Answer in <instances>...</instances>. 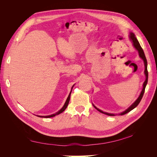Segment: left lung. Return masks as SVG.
Returning <instances> with one entry per match:
<instances>
[{"mask_svg":"<svg viewBox=\"0 0 157 157\" xmlns=\"http://www.w3.org/2000/svg\"><path fill=\"white\" fill-rule=\"evenodd\" d=\"M129 39L130 40L132 41V45L134 47V48L138 52V54H139V56L140 57V58H141L142 59H143L144 62V65H145V71H144V73H145V81L143 84V88H142V90L140 94L139 97L137 98L136 100L133 103L132 105L128 107L127 109H126L125 111H124L123 112L121 113H118V114H114V113H107V112H104L101 110H100V109H99L98 108H97L96 106H95L94 104L92 103L93 106L95 107V109H96L97 110L100 112L101 113H103L105 114V115H109V116H115V115H125V114L128 113V112H130V111H132V109H134V108H136L137 105L140 103V102L141 101L142 98H143V96H144V92H145V87H146V85L147 84V81H148V71H147V59L145 58V54H144V52L143 50V49H142V48L141 47L140 43L138 40H137V39H136V37L134 35V33L132 32H130V35H129Z\"/></svg>","mask_w":157,"mask_h":157,"instance_id":"left-lung-1","label":"left lung"}]
</instances>
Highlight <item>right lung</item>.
Masks as SVG:
<instances>
[{
    "label": "right lung",
    "instance_id": "obj_1",
    "mask_svg": "<svg viewBox=\"0 0 157 157\" xmlns=\"http://www.w3.org/2000/svg\"><path fill=\"white\" fill-rule=\"evenodd\" d=\"M75 86V84H74L73 86H72V88H71V92H70V93H69V96H68V97H67V99H66L65 103H64V105H63V107L61 108V109H60V110H59L58 112L56 113H54V114H52V115H48V116H39V115H36V116H37V117H41V118H50V117H55L56 115H59V114H60V113H62V112H63V111L65 110V109L67 108V105H68L69 102V100H70L71 94V92H72V89H73V86Z\"/></svg>",
    "mask_w": 157,
    "mask_h": 157
}]
</instances>
